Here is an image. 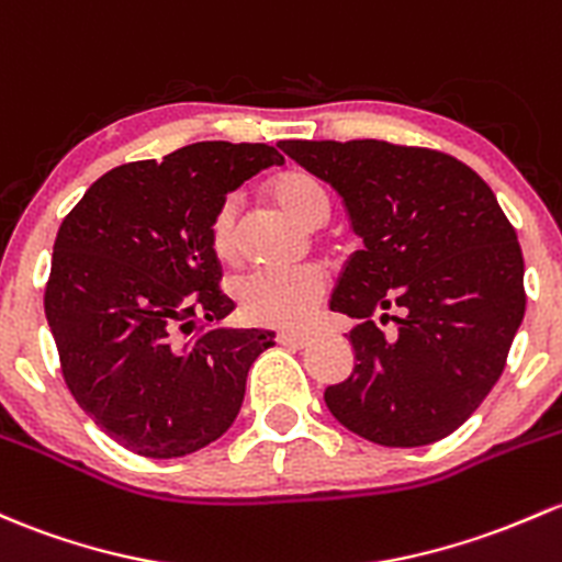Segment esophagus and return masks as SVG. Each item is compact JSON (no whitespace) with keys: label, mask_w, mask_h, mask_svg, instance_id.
I'll return each mask as SVG.
<instances>
[{"label":"esophagus","mask_w":562,"mask_h":562,"mask_svg":"<svg viewBox=\"0 0 562 562\" xmlns=\"http://www.w3.org/2000/svg\"><path fill=\"white\" fill-rule=\"evenodd\" d=\"M277 341H280L282 347H296V350H304V347L310 345V336H304V334H277Z\"/></svg>","instance_id":"esophagus-1"}]
</instances>
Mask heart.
Instances as JSON below:
<instances>
[{
	"label": "heart",
	"instance_id": "b5f03b06",
	"mask_svg": "<svg viewBox=\"0 0 562 562\" xmlns=\"http://www.w3.org/2000/svg\"><path fill=\"white\" fill-rule=\"evenodd\" d=\"M269 202L306 232H315L330 215L328 193L321 182L301 169H285L263 182ZM210 247L221 263H236L241 252L236 202L226 199L210 223ZM326 299V280L317 271L296 274H250L236 285V304L241 317L263 328H301L315 317Z\"/></svg>",
	"mask_w": 562,
	"mask_h": 562
}]
</instances>
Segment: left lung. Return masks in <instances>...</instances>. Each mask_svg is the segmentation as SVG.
<instances>
[{"mask_svg":"<svg viewBox=\"0 0 562 562\" xmlns=\"http://www.w3.org/2000/svg\"><path fill=\"white\" fill-rule=\"evenodd\" d=\"M277 147L339 193L363 239L328 301L358 321L352 374L326 387L330 415L382 447L445 439L498 382L525 315L522 250L498 199L439 150L382 139ZM390 311L395 335L373 323Z\"/></svg>","mask_w":562,"mask_h":562,"instance_id":"1","label":"left lung"}]
</instances>
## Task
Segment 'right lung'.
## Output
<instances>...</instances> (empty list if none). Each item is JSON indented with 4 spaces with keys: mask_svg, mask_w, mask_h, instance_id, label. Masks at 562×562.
I'll return each mask as SVG.
<instances>
[{
    "mask_svg": "<svg viewBox=\"0 0 562 562\" xmlns=\"http://www.w3.org/2000/svg\"><path fill=\"white\" fill-rule=\"evenodd\" d=\"M285 158L271 145L193 142L99 177L53 245L45 317L64 380L110 439L172 460L221 439L274 330L223 326L210 247L217 206ZM203 330H198V323Z\"/></svg>",
    "mask_w": 562,
    "mask_h": 562,
    "instance_id": "right-lung-1",
    "label": "right lung"
}]
</instances>
